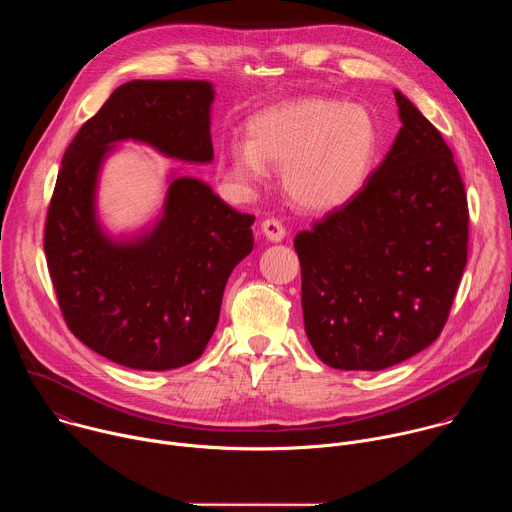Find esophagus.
<instances>
[{
  "instance_id": "obj_1",
  "label": "esophagus",
  "mask_w": 512,
  "mask_h": 512,
  "mask_svg": "<svg viewBox=\"0 0 512 512\" xmlns=\"http://www.w3.org/2000/svg\"><path fill=\"white\" fill-rule=\"evenodd\" d=\"M261 233L271 243H279V241L285 239V229L279 221H275V218H267V221L261 223Z\"/></svg>"
}]
</instances>
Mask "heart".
I'll return each instance as SVG.
<instances>
[{"mask_svg": "<svg viewBox=\"0 0 512 512\" xmlns=\"http://www.w3.org/2000/svg\"><path fill=\"white\" fill-rule=\"evenodd\" d=\"M379 143L377 119L364 105L304 97L257 111L247 123V139L221 145L218 166L239 194L265 186L269 166H279L291 202L308 212H330L367 184Z\"/></svg>", "mask_w": 512, "mask_h": 512, "instance_id": "b5f03b06", "label": "heart"}]
</instances>
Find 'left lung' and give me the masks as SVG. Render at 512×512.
<instances>
[{"label": "left lung", "mask_w": 512, "mask_h": 512, "mask_svg": "<svg viewBox=\"0 0 512 512\" xmlns=\"http://www.w3.org/2000/svg\"><path fill=\"white\" fill-rule=\"evenodd\" d=\"M401 129L344 206L302 231L304 326L340 371H383L440 336L468 255V204L452 150L395 89Z\"/></svg>", "instance_id": "obj_1"}]
</instances>
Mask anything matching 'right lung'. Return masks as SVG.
<instances>
[{
    "instance_id": "right-lung-1",
    "label": "right lung",
    "mask_w": 512,
    "mask_h": 512,
    "mask_svg": "<svg viewBox=\"0 0 512 512\" xmlns=\"http://www.w3.org/2000/svg\"><path fill=\"white\" fill-rule=\"evenodd\" d=\"M212 103L208 81H129L62 158L44 233L58 304L72 334L127 369L172 371L204 352L229 275L253 251L255 216L170 172L152 221L113 235L99 216L101 172L125 141L210 164Z\"/></svg>"
}]
</instances>
